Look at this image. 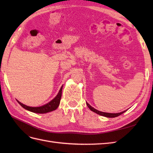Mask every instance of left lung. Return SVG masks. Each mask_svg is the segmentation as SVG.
Listing matches in <instances>:
<instances>
[{"label": "left lung", "mask_w": 153, "mask_h": 153, "mask_svg": "<svg viewBox=\"0 0 153 153\" xmlns=\"http://www.w3.org/2000/svg\"><path fill=\"white\" fill-rule=\"evenodd\" d=\"M86 104H87V106L89 107V108L91 110V111L97 113V114H99V115L107 117V118H115V117H117V116H120V115H121V114H122L123 113H124L126 111H127V110H124V111L121 112H118V113H107V112H103L99 111V110H97L95 109V108H94L93 107H92L90 105H89V104L87 103V102H86Z\"/></svg>", "instance_id": "8db88e82"}]
</instances>
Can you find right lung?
<instances>
[{"instance_id": "obj_1", "label": "right lung", "mask_w": 153, "mask_h": 153, "mask_svg": "<svg viewBox=\"0 0 153 153\" xmlns=\"http://www.w3.org/2000/svg\"><path fill=\"white\" fill-rule=\"evenodd\" d=\"M62 87H63V85L61 87L59 92H58L57 95L55 97L53 100H51L49 102L45 104V105H43L41 106H37V107L29 106L24 105V104H22V102L18 101V100L17 101L19 105L23 107V108L28 110V111H30L32 112L37 113V114H45L49 112H52L53 111V110H56L60 105V99L62 97Z\"/></svg>"}]
</instances>
